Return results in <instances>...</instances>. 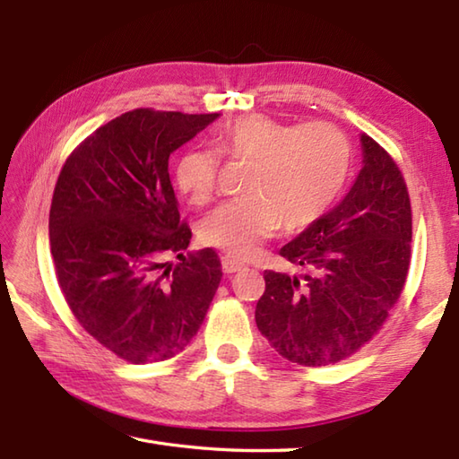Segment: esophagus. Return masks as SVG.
<instances>
[{
  "label": "esophagus",
  "instance_id": "34e87169",
  "mask_svg": "<svg viewBox=\"0 0 459 459\" xmlns=\"http://www.w3.org/2000/svg\"><path fill=\"white\" fill-rule=\"evenodd\" d=\"M221 266H222L224 274H235V272L245 268V264H242V262L235 260L232 256H222V258H221Z\"/></svg>",
  "mask_w": 459,
  "mask_h": 459
}]
</instances>
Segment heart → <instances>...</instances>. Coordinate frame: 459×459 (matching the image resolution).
<instances>
[{
    "label": "heart",
    "instance_id": "1",
    "mask_svg": "<svg viewBox=\"0 0 459 459\" xmlns=\"http://www.w3.org/2000/svg\"><path fill=\"white\" fill-rule=\"evenodd\" d=\"M214 150L227 160L250 161L245 199L229 201L203 219L204 245L232 258L255 255L262 240L280 229L299 230L333 207L351 169V145L335 126L286 124L247 114L214 134ZM178 189L193 204L212 197L217 160L191 148L175 163Z\"/></svg>",
    "mask_w": 459,
    "mask_h": 459
}]
</instances>
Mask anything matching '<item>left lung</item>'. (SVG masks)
<instances>
[{
	"instance_id": "left-lung-1",
	"label": "left lung",
	"mask_w": 459,
	"mask_h": 459,
	"mask_svg": "<svg viewBox=\"0 0 459 459\" xmlns=\"http://www.w3.org/2000/svg\"><path fill=\"white\" fill-rule=\"evenodd\" d=\"M359 138L363 165L349 193L280 250L307 274L264 272L256 325L298 365L337 363L365 345L401 298L411 264L403 173L373 138Z\"/></svg>"
}]
</instances>
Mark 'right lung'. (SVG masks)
<instances>
[{
	"label": "right lung",
	"instance_id": "right-lung-1",
	"mask_svg": "<svg viewBox=\"0 0 459 459\" xmlns=\"http://www.w3.org/2000/svg\"><path fill=\"white\" fill-rule=\"evenodd\" d=\"M219 114L140 108L89 135L55 185L48 237L58 286L79 324L134 365L158 363L197 335L221 284L212 248L183 255L169 155ZM175 254L171 265L164 256Z\"/></svg>",
	"mask_w": 459,
	"mask_h": 459
}]
</instances>
